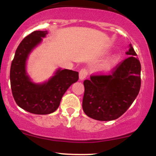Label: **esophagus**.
I'll return each instance as SVG.
<instances>
[{
	"label": "esophagus",
	"mask_w": 156,
	"mask_h": 156,
	"mask_svg": "<svg viewBox=\"0 0 156 156\" xmlns=\"http://www.w3.org/2000/svg\"><path fill=\"white\" fill-rule=\"evenodd\" d=\"M87 74H88V73H87V69H82L79 73V79H80V80H83V79H85L86 77L87 76Z\"/></svg>",
	"instance_id": "1"
}]
</instances>
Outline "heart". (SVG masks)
<instances>
[{"label": "heart", "mask_w": 156, "mask_h": 156, "mask_svg": "<svg viewBox=\"0 0 156 156\" xmlns=\"http://www.w3.org/2000/svg\"><path fill=\"white\" fill-rule=\"evenodd\" d=\"M119 58H120V55L118 54V53H114V54L111 55L110 56H108L106 59L103 61L101 64L100 69L103 71L108 70L113 66L115 65L117 63Z\"/></svg>", "instance_id": "b5f03b06"}]
</instances>
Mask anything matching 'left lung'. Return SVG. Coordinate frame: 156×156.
Returning <instances> with one entry per match:
<instances>
[{
	"instance_id": "8db88e82",
	"label": "left lung",
	"mask_w": 156,
	"mask_h": 156,
	"mask_svg": "<svg viewBox=\"0 0 156 156\" xmlns=\"http://www.w3.org/2000/svg\"><path fill=\"white\" fill-rule=\"evenodd\" d=\"M128 58L108 76H91L83 81L82 107L88 117L99 121L119 118L136 98L141 87V64L132 44Z\"/></svg>"
}]
</instances>
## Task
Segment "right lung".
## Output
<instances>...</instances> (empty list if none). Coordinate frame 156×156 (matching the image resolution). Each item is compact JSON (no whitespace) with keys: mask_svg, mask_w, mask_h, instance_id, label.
<instances>
[{"mask_svg":"<svg viewBox=\"0 0 156 156\" xmlns=\"http://www.w3.org/2000/svg\"><path fill=\"white\" fill-rule=\"evenodd\" d=\"M48 31H35L23 39L16 50L10 69V82L14 99L18 106L35 114L54 112L64 93L78 80V73L58 68L43 83H35L27 73L28 56L42 43Z\"/></svg>","mask_w":156,"mask_h":156,"instance_id":"obj_1","label":"right lung"}]
</instances>
